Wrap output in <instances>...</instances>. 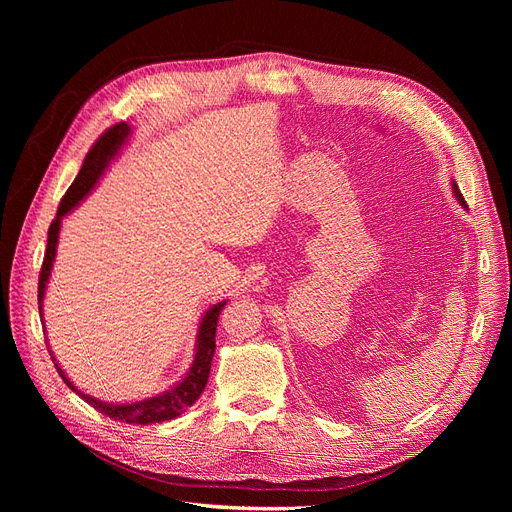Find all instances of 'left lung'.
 <instances>
[{"instance_id": "left-lung-1", "label": "left lung", "mask_w": 512, "mask_h": 512, "mask_svg": "<svg viewBox=\"0 0 512 512\" xmlns=\"http://www.w3.org/2000/svg\"><path fill=\"white\" fill-rule=\"evenodd\" d=\"M453 194H455V198L459 200V205L463 207V209H466L468 205H466V200H463V196H461V192H459V188H457V183L453 181Z\"/></svg>"}]
</instances>
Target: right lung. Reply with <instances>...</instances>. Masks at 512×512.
<instances>
[{
	"label": "right lung",
	"instance_id": "1",
	"mask_svg": "<svg viewBox=\"0 0 512 512\" xmlns=\"http://www.w3.org/2000/svg\"><path fill=\"white\" fill-rule=\"evenodd\" d=\"M130 134H132V128L126 121H121V123H117V126L108 128L94 143V147L89 149V153L85 156V162L79 170V175H76L68 192L64 194V198H61L55 220L49 226V239H46V252H44L42 271H40V282H38L40 316H42L46 284H49L55 254H57L61 220H64L72 209L79 207L85 200V196L96 188V183L106 173V168L111 166V162L119 156L121 147L128 143ZM224 305H226V301L211 305L205 312V316L200 318L196 344H194V361L188 369V374H185L177 384L170 386L168 391L141 399V401H132V404H108V401H100L96 397L85 395L70 382V378L64 374V369H61L59 363L55 361V356H51V359L59 371L61 380H64L76 395H81L89 406H94L98 412L106 414L108 418H115V421H119V423H130V425H149V423L170 421V418H177L190 406H194L200 393L205 391L207 380H209V371H211L213 352H215V329H218V318H220V312Z\"/></svg>",
	"mask_w": 512,
	"mask_h": 512
}]
</instances>
